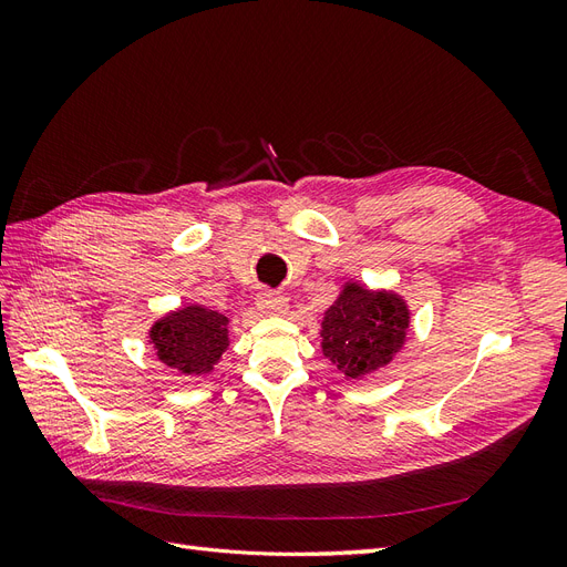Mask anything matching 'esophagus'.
I'll return each mask as SVG.
<instances>
[{
	"mask_svg": "<svg viewBox=\"0 0 567 567\" xmlns=\"http://www.w3.org/2000/svg\"><path fill=\"white\" fill-rule=\"evenodd\" d=\"M257 310L267 317H281L288 312V300L281 293H274V290H262L257 296Z\"/></svg>",
	"mask_w": 567,
	"mask_h": 567,
	"instance_id": "obj_1",
	"label": "esophagus"
}]
</instances>
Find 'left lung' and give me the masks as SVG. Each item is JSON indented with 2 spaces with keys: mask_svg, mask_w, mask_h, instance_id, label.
Wrapping results in <instances>:
<instances>
[{
  "mask_svg": "<svg viewBox=\"0 0 567 567\" xmlns=\"http://www.w3.org/2000/svg\"><path fill=\"white\" fill-rule=\"evenodd\" d=\"M409 323L411 310L398 290L350 279L323 312L321 352L348 381H362L402 352Z\"/></svg>",
  "mask_w": 567,
  "mask_h": 567,
  "instance_id": "obj_1",
  "label": "left lung"
}]
</instances>
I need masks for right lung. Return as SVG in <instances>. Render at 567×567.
<instances>
[{
	"label": "right lung",
	"mask_w": 567,
	"mask_h": 567,
	"mask_svg": "<svg viewBox=\"0 0 567 567\" xmlns=\"http://www.w3.org/2000/svg\"><path fill=\"white\" fill-rule=\"evenodd\" d=\"M148 342L165 367L182 375H208L229 348V317L186 302L151 323Z\"/></svg>",
	"instance_id": "obj_1"
}]
</instances>
